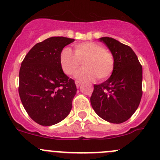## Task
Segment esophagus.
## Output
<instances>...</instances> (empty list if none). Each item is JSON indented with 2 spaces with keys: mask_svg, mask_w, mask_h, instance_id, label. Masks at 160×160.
Here are the masks:
<instances>
[{
  "mask_svg": "<svg viewBox=\"0 0 160 160\" xmlns=\"http://www.w3.org/2000/svg\"><path fill=\"white\" fill-rule=\"evenodd\" d=\"M75 83H76V86H77V88H79V87L80 86V84H81V82L80 81H75Z\"/></svg>",
  "mask_w": 160,
  "mask_h": 160,
  "instance_id": "esophagus-1",
  "label": "esophagus"
}]
</instances>
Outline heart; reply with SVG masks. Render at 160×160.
Returning <instances> with one entry per match:
<instances>
[{"label":"heart","instance_id":"1","mask_svg":"<svg viewBox=\"0 0 160 160\" xmlns=\"http://www.w3.org/2000/svg\"><path fill=\"white\" fill-rule=\"evenodd\" d=\"M73 52L69 48H64L59 55V65L67 75H73L82 62L83 68L76 74L78 80H92L96 77L104 80L110 77L114 70V56L99 43H79L74 46Z\"/></svg>","mask_w":160,"mask_h":160}]
</instances>
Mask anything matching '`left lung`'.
Segmentation results:
<instances>
[{
  "label": "left lung",
  "instance_id": "left-lung-1",
  "mask_svg": "<svg viewBox=\"0 0 160 160\" xmlns=\"http://www.w3.org/2000/svg\"><path fill=\"white\" fill-rule=\"evenodd\" d=\"M110 49L114 68L104 83L94 84L91 106L107 122H126L137 110L142 95V67L132 48L109 37L100 38Z\"/></svg>",
  "mask_w": 160,
  "mask_h": 160
}]
</instances>
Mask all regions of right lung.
<instances>
[{"label": "right lung", "instance_id": "1", "mask_svg": "<svg viewBox=\"0 0 160 160\" xmlns=\"http://www.w3.org/2000/svg\"><path fill=\"white\" fill-rule=\"evenodd\" d=\"M72 42L73 38L51 37L35 45L22 62L21 101L31 118L43 126L60 122L72 108L77 87L61 69L59 55Z\"/></svg>", "mask_w": 160, "mask_h": 160}]
</instances>
